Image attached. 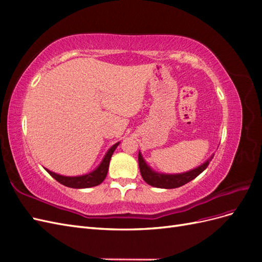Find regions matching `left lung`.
Here are the masks:
<instances>
[{
	"instance_id": "obj_1",
	"label": "left lung",
	"mask_w": 262,
	"mask_h": 262,
	"mask_svg": "<svg viewBox=\"0 0 262 262\" xmlns=\"http://www.w3.org/2000/svg\"><path fill=\"white\" fill-rule=\"evenodd\" d=\"M214 154L210 156L203 164H201L198 167L188 170L186 172H180V173H164V172H158L154 170L150 166L147 165L145 160L142 156V153L139 150V167L142 178L144 179L146 184L156 187V188H163V189H173L178 188L188 184L189 181H191L195 177H198L200 173L207 169L210 162L212 161Z\"/></svg>"
}]
</instances>
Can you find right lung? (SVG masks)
Wrapping results in <instances>:
<instances>
[{
	"label": "right lung",
	"mask_w": 262,
	"mask_h": 262,
	"mask_svg": "<svg viewBox=\"0 0 262 262\" xmlns=\"http://www.w3.org/2000/svg\"><path fill=\"white\" fill-rule=\"evenodd\" d=\"M119 144H120V142H117L116 144H114L112 147H110L107 150V153L105 154L104 158H102V161L100 162V164L97 166V167L94 170H92L91 172L85 173V175L63 176V175H60V173L53 172L47 168H45V169L48 171L49 175H51L55 180L59 181L60 184H62L66 187L75 188V189H84V188H91V187L98 186L105 180V178L107 176L110 158H112L115 149L117 148V146Z\"/></svg>",
	"instance_id": "obj_1"
}]
</instances>
